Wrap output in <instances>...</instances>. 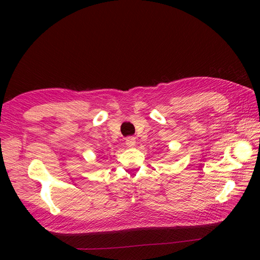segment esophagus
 <instances>
[{
  "label": "esophagus",
  "mask_w": 260,
  "mask_h": 260,
  "mask_svg": "<svg viewBox=\"0 0 260 260\" xmlns=\"http://www.w3.org/2000/svg\"><path fill=\"white\" fill-rule=\"evenodd\" d=\"M125 143H126V145L128 146V147H133V146L135 145V143H136L135 137H133V136H129V137H127L126 141H125Z\"/></svg>",
  "instance_id": "esophagus-1"
}]
</instances>
